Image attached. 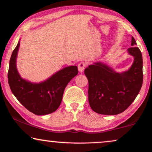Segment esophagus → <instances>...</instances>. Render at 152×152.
Segmentation results:
<instances>
[{
  "mask_svg": "<svg viewBox=\"0 0 152 152\" xmlns=\"http://www.w3.org/2000/svg\"><path fill=\"white\" fill-rule=\"evenodd\" d=\"M86 66V63H84V62H80L78 64V71H79L80 73L83 72V71L84 70V68H85Z\"/></svg>",
  "mask_w": 152,
  "mask_h": 152,
  "instance_id": "1",
  "label": "esophagus"
}]
</instances>
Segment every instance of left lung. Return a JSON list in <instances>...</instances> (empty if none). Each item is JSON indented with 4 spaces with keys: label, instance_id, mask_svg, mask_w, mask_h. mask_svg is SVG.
Segmentation results:
<instances>
[{
    "label": "left lung",
    "instance_id": "1",
    "mask_svg": "<svg viewBox=\"0 0 152 152\" xmlns=\"http://www.w3.org/2000/svg\"><path fill=\"white\" fill-rule=\"evenodd\" d=\"M127 53L133 62L127 70L117 72L107 64L96 61L84 70L88 80V102L99 114L115 115L126 110L134 101L143 83V59L132 37Z\"/></svg>",
    "mask_w": 152,
    "mask_h": 152
}]
</instances>
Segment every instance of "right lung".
<instances>
[{"label": "right lung", "instance_id": "1", "mask_svg": "<svg viewBox=\"0 0 152 152\" xmlns=\"http://www.w3.org/2000/svg\"><path fill=\"white\" fill-rule=\"evenodd\" d=\"M19 47L20 39L9 61L8 81L12 94L33 114L45 115L56 111L61 104L67 84L78 74V67H65L45 80L32 82L23 78L17 68Z\"/></svg>", "mask_w": 152, "mask_h": 152}]
</instances>
